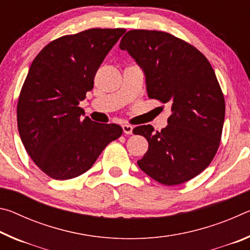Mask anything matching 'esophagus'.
I'll list each match as a JSON object with an SVG mask.
<instances>
[{
	"mask_svg": "<svg viewBox=\"0 0 250 250\" xmlns=\"http://www.w3.org/2000/svg\"><path fill=\"white\" fill-rule=\"evenodd\" d=\"M122 129H124V132L125 134H131V133H132L133 126L129 125H122Z\"/></svg>",
	"mask_w": 250,
	"mask_h": 250,
	"instance_id": "1",
	"label": "esophagus"
}]
</instances>
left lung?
Here are the masks:
<instances>
[{"label":"left lung","mask_w":250,"mask_h":250,"mask_svg":"<svg viewBox=\"0 0 250 250\" xmlns=\"http://www.w3.org/2000/svg\"><path fill=\"white\" fill-rule=\"evenodd\" d=\"M119 47L146 74L147 97L170 104L167 128L135 126L149 142L138 161L141 170L164 185H179L209 166L221 143L225 99L213 67L200 50L170 33L132 29Z\"/></svg>","instance_id":"8db88e82"}]
</instances>
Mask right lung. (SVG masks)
Returning <instances> with one entry per match:
<instances>
[{
    "label": "right lung",
    "instance_id": "right-lung-1",
    "mask_svg": "<svg viewBox=\"0 0 250 250\" xmlns=\"http://www.w3.org/2000/svg\"><path fill=\"white\" fill-rule=\"evenodd\" d=\"M125 32L90 28L62 36L46 45L29 67L18 101V128L28 155L52 179L82 175L122 134L116 124L83 118L78 104Z\"/></svg>",
    "mask_w": 250,
    "mask_h": 250
}]
</instances>
